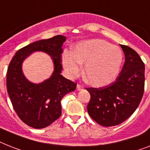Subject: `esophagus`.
Listing matches in <instances>:
<instances>
[{"mask_svg": "<svg viewBox=\"0 0 150 150\" xmlns=\"http://www.w3.org/2000/svg\"><path fill=\"white\" fill-rule=\"evenodd\" d=\"M76 89H77V90H81L83 89V86H82L81 84H77L76 85Z\"/></svg>", "mask_w": 150, "mask_h": 150, "instance_id": "34e87169", "label": "esophagus"}]
</instances>
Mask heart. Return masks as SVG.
Segmentation results:
<instances>
[{
  "instance_id": "obj_1",
  "label": "heart",
  "mask_w": 150,
  "mask_h": 150,
  "mask_svg": "<svg viewBox=\"0 0 150 150\" xmlns=\"http://www.w3.org/2000/svg\"><path fill=\"white\" fill-rule=\"evenodd\" d=\"M122 60V51L117 46L103 40H90L75 47L73 54L64 51L62 61L70 76L80 72V64H85L84 79L94 86L110 83L118 74Z\"/></svg>"
}]
</instances>
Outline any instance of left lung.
<instances>
[{"label":"left lung","mask_w":150,"mask_h":150,"mask_svg":"<svg viewBox=\"0 0 150 150\" xmlns=\"http://www.w3.org/2000/svg\"><path fill=\"white\" fill-rule=\"evenodd\" d=\"M120 47L125 62L116 80L100 88H86L90 94L89 115L103 127L117 126L128 119L139 105L144 92V63L133 49Z\"/></svg>","instance_id":"1"}]
</instances>
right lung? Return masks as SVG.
<instances>
[{"label":"right lung","instance_id":"obj_1","mask_svg":"<svg viewBox=\"0 0 150 150\" xmlns=\"http://www.w3.org/2000/svg\"><path fill=\"white\" fill-rule=\"evenodd\" d=\"M66 38L57 35L40 40L17 50L7 72V90L13 107L25 124L35 129L48 127L61 115L62 98L74 91L76 83L62 76V46ZM43 51L52 56L54 70L41 84L30 83L22 72V63L33 52Z\"/></svg>","mask_w":150,"mask_h":150}]
</instances>
